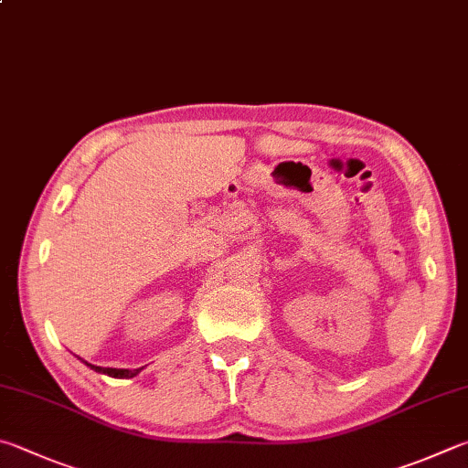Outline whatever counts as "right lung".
Instances as JSON below:
<instances>
[{
	"label": "right lung",
	"instance_id": "right-lung-1",
	"mask_svg": "<svg viewBox=\"0 0 468 468\" xmlns=\"http://www.w3.org/2000/svg\"><path fill=\"white\" fill-rule=\"evenodd\" d=\"M88 364V362H86ZM91 370L101 372V375H108V377H114V378H133L137 377L141 368H134V370H126V368H101V367H93V364H88Z\"/></svg>",
	"mask_w": 468,
	"mask_h": 468
}]
</instances>
